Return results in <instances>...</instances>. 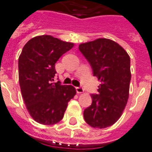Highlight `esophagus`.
Listing matches in <instances>:
<instances>
[{
    "label": "esophagus",
    "mask_w": 152,
    "mask_h": 152,
    "mask_svg": "<svg viewBox=\"0 0 152 152\" xmlns=\"http://www.w3.org/2000/svg\"><path fill=\"white\" fill-rule=\"evenodd\" d=\"M76 93H78V94L84 93V88H83L82 87H76Z\"/></svg>",
    "instance_id": "obj_1"
}]
</instances>
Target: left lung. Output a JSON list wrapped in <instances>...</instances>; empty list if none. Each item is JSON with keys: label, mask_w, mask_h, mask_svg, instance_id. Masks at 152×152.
<instances>
[{"label": "left lung", "mask_w": 152, "mask_h": 152, "mask_svg": "<svg viewBox=\"0 0 152 152\" xmlns=\"http://www.w3.org/2000/svg\"><path fill=\"white\" fill-rule=\"evenodd\" d=\"M80 51L93 69L101 85L93 103L84 111L88 124L94 128L110 126L120 118L127 103L130 90V59L127 52L108 39L81 43Z\"/></svg>", "instance_id": "obj_1"}]
</instances>
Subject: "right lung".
<instances>
[{"label": "right lung", "mask_w": 152, "mask_h": 152, "mask_svg": "<svg viewBox=\"0 0 152 152\" xmlns=\"http://www.w3.org/2000/svg\"><path fill=\"white\" fill-rule=\"evenodd\" d=\"M74 43L50 35L36 36L26 42L18 59L19 84L30 116L43 125L61 121L67 103L76 95L72 85L53 83L56 63Z\"/></svg>", "instance_id": "1"}]
</instances>
